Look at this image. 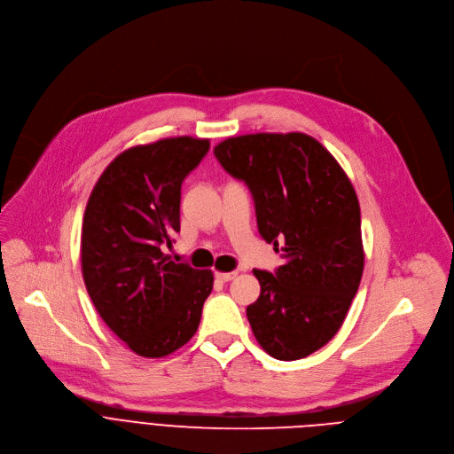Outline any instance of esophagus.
I'll return each mask as SVG.
<instances>
[{"instance_id": "esophagus-1", "label": "esophagus", "mask_w": 454, "mask_h": 454, "mask_svg": "<svg viewBox=\"0 0 454 454\" xmlns=\"http://www.w3.org/2000/svg\"><path fill=\"white\" fill-rule=\"evenodd\" d=\"M235 276H237V272H235V270H231V272H215V279H217V281H221V283L231 281Z\"/></svg>"}]
</instances>
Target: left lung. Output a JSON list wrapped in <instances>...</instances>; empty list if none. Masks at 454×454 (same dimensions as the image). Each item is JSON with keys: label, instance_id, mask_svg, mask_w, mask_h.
<instances>
[{"label": "left lung", "instance_id": "left-lung-1", "mask_svg": "<svg viewBox=\"0 0 454 454\" xmlns=\"http://www.w3.org/2000/svg\"><path fill=\"white\" fill-rule=\"evenodd\" d=\"M247 185L262 239L283 253L274 272L253 269L260 295L246 309L258 344L299 360L340 330L364 272L356 192L330 151L305 133H254L214 147Z\"/></svg>", "mask_w": 454, "mask_h": 454}]
</instances>
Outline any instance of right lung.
<instances>
[{
	"mask_svg": "<svg viewBox=\"0 0 454 454\" xmlns=\"http://www.w3.org/2000/svg\"><path fill=\"white\" fill-rule=\"evenodd\" d=\"M207 138L175 137L129 147L94 185L82 228V272L105 325L145 358L196 333L212 270L164 254L180 231L182 184L208 153Z\"/></svg>",
	"mask_w": 454,
	"mask_h": 454,
	"instance_id": "right-lung-1",
	"label": "right lung"
}]
</instances>
